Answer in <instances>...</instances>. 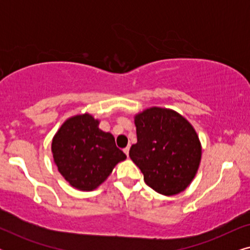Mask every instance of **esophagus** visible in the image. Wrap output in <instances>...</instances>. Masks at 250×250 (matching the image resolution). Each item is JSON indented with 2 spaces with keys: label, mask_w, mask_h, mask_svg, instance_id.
I'll return each mask as SVG.
<instances>
[{
  "label": "esophagus",
  "mask_w": 250,
  "mask_h": 250,
  "mask_svg": "<svg viewBox=\"0 0 250 250\" xmlns=\"http://www.w3.org/2000/svg\"><path fill=\"white\" fill-rule=\"evenodd\" d=\"M123 151H124V152H125V155H126V156H128V151H129V146H126V148H125L124 150H123Z\"/></svg>",
  "instance_id": "1"
}]
</instances>
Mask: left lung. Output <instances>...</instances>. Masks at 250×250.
<instances>
[{"instance_id":"obj_1","label":"left lung","mask_w":250,"mask_h":250,"mask_svg":"<svg viewBox=\"0 0 250 250\" xmlns=\"http://www.w3.org/2000/svg\"><path fill=\"white\" fill-rule=\"evenodd\" d=\"M138 142L129 157L143 174L146 186L173 196L189 186L200 163L201 146L196 131L173 110L150 108L135 116Z\"/></svg>"}]
</instances>
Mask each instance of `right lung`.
<instances>
[{"instance_id":"add662e5","label":"right lung","mask_w":250,"mask_h":250,"mask_svg":"<svg viewBox=\"0 0 250 250\" xmlns=\"http://www.w3.org/2000/svg\"><path fill=\"white\" fill-rule=\"evenodd\" d=\"M92 116L78 115L64 122L52 141L54 163L70 186L90 191L110 175L114 166L126 158L110 133L98 127Z\"/></svg>"}]
</instances>
